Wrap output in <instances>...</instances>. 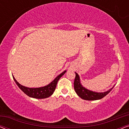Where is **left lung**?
I'll list each match as a JSON object with an SVG mask.
<instances>
[{
	"instance_id": "1",
	"label": "left lung",
	"mask_w": 129,
	"mask_h": 129,
	"mask_svg": "<svg viewBox=\"0 0 129 129\" xmlns=\"http://www.w3.org/2000/svg\"><path fill=\"white\" fill-rule=\"evenodd\" d=\"M75 73L76 77L75 81H74V89H75V90L76 93H77V94L82 99L86 100H96L101 99L106 96L109 93H110V91L112 90L114 86L109 90L105 91V92L98 93L86 89L85 87H83V86L80 83V77H79V75L76 72Z\"/></svg>"
}]
</instances>
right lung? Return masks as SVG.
I'll list each match as a JSON object with an SVG mask.
<instances>
[{"label":"right lung","instance_id":"1","mask_svg":"<svg viewBox=\"0 0 129 129\" xmlns=\"http://www.w3.org/2000/svg\"><path fill=\"white\" fill-rule=\"evenodd\" d=\"M66 72V70H65L63 72H62L61 74H60L59 76L54 79V80H53L50 84L48 85L44 86V87H38V88H29L25 87L19 84L17 80L13 77L14 80L16 82V83L18 87L25 93L26 95L30 97V98H36V99H45L47 98L50 97L52 95L53 92L55 90L56 85H57V82L59 81L60 78L64 75V74Z\"/></svg>","mask_w":129,"mask_h":129}]
</instances>
